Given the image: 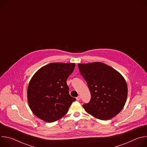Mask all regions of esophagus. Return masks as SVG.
<instances>
[{"mask_svg":"<svg viewBox=\"0 0 147 147\" xmlns=\"http://www.w3.org/2000/svg\"><path fill=\"white\" fill-rule=\"evenodd\" d=\"M76 99H77V100H80L81 99V96H78L76 98Z\"/></svg>","mask_w":147,"mask_h":147,"instance_id":"obj_1","label":"esophagus"}]
</instances>
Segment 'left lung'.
Instances as JSON below:
<instances>
[{
  "mask_svg": "<svg viewBox=\"0 0 147 147\" xmlns=\"http://www.w3.org/2000/svg\"><path fill=\"white\" fill-rule=\"evenodd\" d=\"M78 67L91 95L90 102L82 105L86 111L102 120L116 116L124 108L127 96V83L124 77L101 62L78 63Z\"/></svg>",
  "mask_w": 147,
  "mask_h": 147,
  "instance_id": "left-lung-1",
  "label": "left lung"
}]
</instances>
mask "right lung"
I'll use <instances>...</instances> for the list:
<instances>
[{"instance_id":"1","label":"right lung","mask_w":147,"mask_h":147,"mask_svg":"<svg viewBox=\"0 0 147 147\" xmlns=\"http://www.w3.org/2000/svg\"><path fill=\"white\" fill-rule=\"evenodd\" d=\"M75 63H52L39 69L27 90L29 107L40 119L52 123L63 117L76 99L69 94L66 80Z\"/></svg>"}]
</instances>
